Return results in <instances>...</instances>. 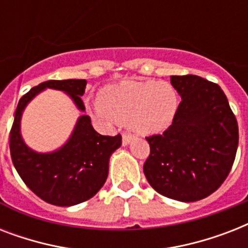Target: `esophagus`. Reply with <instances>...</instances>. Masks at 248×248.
<instances>
[{
    "label": "esophagus",
    "mask_w": 248,
    "mask_h": 248,
    "mask_svg": "<svg viewBox=\"0 0 248 248\" xmlns=\"http://www.w3.org/2000/svg\"><path fill=\"white\" fill-rule=\"evenodd\" d=\"M134 139V136L131 134H128V132H124V135H122V144L124 145H127V144L131 143V140Z\"/></svg>",
    "instance_id": "1"
}]
</instances>
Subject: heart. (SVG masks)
I'll use <instances>...</instances> for the list:
<instances>
[{"instance_id":"heart-1","label":"heart","mask_w":248,"mask_h":248,"mask_svg":"<svg viewBox=\"0 0 248 248\" xmlns=\"http://www.w3.org/2000/svg\"><path fill=\"white\" fill-rule=\"evenodd\" d=\"M177 107L179 97L170 83L124 81L101 89L91 113L100 120L128 124L139 135H153L172 124Z\"/></svg>"}]
</instances>
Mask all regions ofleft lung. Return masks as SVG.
<instances>
[{
    "mask_svg": "<svg viewBox=\"0 0 248 248\" xmlns=\"http://www.w3.org/2000/svg\"><path fill=\"white\" fill-rule=\"evenodd\" d=\"M181 101L172 124L148 136L151 155L144 175L159 194L203 200L217 190L232 170L238 148V124L217 83L198 76H171Z\"/></svg>",
    "mask_w": 248,
    "mask_h": 248,
    "instance_id": "8db88e82",
    "label": "left lung"
}]
</instances>
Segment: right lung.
Segmentation results:
<instances>
[{
  "label": "right lung",
  "mask_w": 248,
  "mask_h": 248,
  "mask_svg": "<svg viewBox=\"0 0 248 248\" xmlns=\"http://www.w3.org/2000/svg\"><path fill=\"white\" fill-rule=\"evenodd\" d=\"M86 79H51L40 83L21 96L10 131V155L25 185L41 200L55 206H73L90 200L108 177L109 158L122 144V136L97 134L89 116H81L67 143L52 153H37L25 145L20 135V118L25 105L45 89L67 93L85 110L82 96Z\"/></svg>",
  "instance_id": "right-lung-1"
}]
</instances>
